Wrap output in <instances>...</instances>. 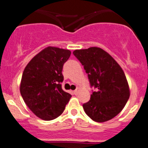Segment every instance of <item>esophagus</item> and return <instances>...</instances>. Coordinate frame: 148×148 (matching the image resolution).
Wrapping results in <instances>:
<instances>
[{
	"label": "esophagus",
	"mask_w": 148,
	"mask_h": 148,
	"mask_svg": "<svg viewBox=\"0 0 148 148\" xmlns=\"http://www.w3.org/2000/svg\"><path fill=\"white\" fill-rule=\"evenodd\" d=\"M79 88H77L76 89V90H74V94H75V95H77V94H78V93H79Z\"/></svg>",
	"instance_id": "1"
}]
</instances>
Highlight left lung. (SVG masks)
Instances as JSON below:
<instances>
[{"label":"left lung","mask_w":148,"mask_h":148,"mask_svg":"<svg viewBox=\"0 0 148 148\" xmlns=\"http://www.w3.org/2000/svg\"><path fill=\"white\" fill-rule=\"evenodd\" d=\"M73 54L86 70L90 87L96 89L90 100L82 105L86 114L97 122L113 119L124 108L130 97L123 70L100 48L75 50Z\"/></svg>","instance_id":"left-lung-1"}]
</instances>
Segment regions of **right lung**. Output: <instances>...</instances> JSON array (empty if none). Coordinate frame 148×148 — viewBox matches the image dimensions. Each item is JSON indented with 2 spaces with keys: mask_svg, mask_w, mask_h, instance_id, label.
Masks as SVG:
<instances>
[{
  "mask_svg": "<svg viewBox=\"0 0 148 148\" xmlns=\"http://www.w3.org/2000/svg\"><path fill=\"white\" fill-rule=\"evenodd\" d=\"M71 51L49 46L35 55L25 68L20 90L26 106L43 120L62 114L71 95L62 89V74Z\"/></svg>",
  "mask_w": 148,
  "mask_h": 148,
  "instance_id": "right-lung-1",
  "label": "right lung"
}]
</instances>
